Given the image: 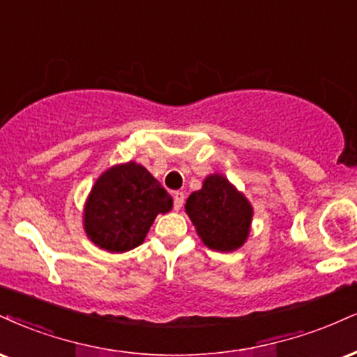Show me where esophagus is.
Here are the masks:
<instances>
[{
  "mask_svg": "<svg viewBox=\"0 0 357 357\" xmlns=\"http://www.w3.org/2000/svg\"><path fill=\"white\" fill-rule=\"evenodd\" d=\"M184 204V192L183 191H176L174 192V209L179 211Z\"/></svg>",
  "mask_w": 357,
  "mask_h": 357,
  "instance_id": "esophagus-1",
  "label": "esophagus"
}]
</instances>
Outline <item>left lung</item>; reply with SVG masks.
I'll list each match as a JSON object with an SVG mask.
<instances>
[{
    "instance_id": "obj_1",
    "label": "left lung",
    "mask_w": 357,
    "mask_h": 357,
    "mask_svg": "<svg viewBox=\"0 0 357 357\" xmlns=\"http://www.w3.org/2000/svg\"><path fill=\"white\" fill-rule=\"evenodd\" d=\"M184 209L201 241L213 251L233 252L248 241L252 206L222 174L206 176L203 188L191 192Z\"/></svg>"
}]
</instances>
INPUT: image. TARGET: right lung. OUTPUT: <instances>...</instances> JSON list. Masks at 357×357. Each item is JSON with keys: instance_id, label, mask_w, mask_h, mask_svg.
I'll list each match as a JSON object with an SVG mask.
<instances>
[{"instance_id": "right-lung-1", "label": "right lung", "mask_w": 357, "mask_h": 357, "mask_svg": "<svg viewBox=\"0 0 357 357\" xmlns=\"http://www.w3.org/2000/svg\"><path fill=\"white\" fill-rule=\"evenodd\" d=\"M173 208L161 183L135 161L108 167L86 197L83 227L94 246L126 252L144 241L158 214Z\"/></svg>"}]
</instances>
